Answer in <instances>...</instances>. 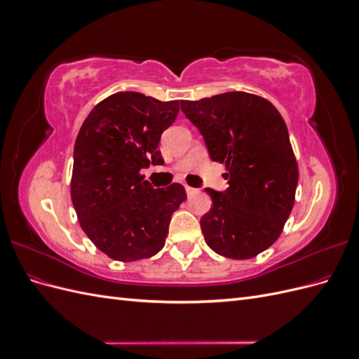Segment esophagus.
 Wrapping results in <instances>:
<instances>
[{"label": "esophagus", "mask_w": 359, "mask_h": 359, "mask_svg": "<svg viewBox=\"0 0 359 359\" xmlns=\"http://www.w3.org/2000/svg\"><path fill=\"white\" fill-rule=\"evenodd\" d=\"M186 191H187V196H194V194L199 193L198 189H193V187H189V186H186Z\"/></svg>", "instance_id": "esophagus-1"}]
</instances>
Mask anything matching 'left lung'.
<instances>
[{
	"label": "left lung",
	"instance_id": "8db88e82",
	"mask_svg": "<svg viewBox=\"0 0 359 359\" xmlns=\"http://www.w3.org/2000/svg\"><path fill=\"white\" fill-rule=\"evenodd\" d=\"M180 104L211 160L227 170L224 191L205 189L212 201L201 219L205 241L226 257H255L276 243L295 202L298 166L283 118L268 100L243 91Z\"/></svg>",
	"mask_w": 359,
	"mask_h": 359
}]
</instances>
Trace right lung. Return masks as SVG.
I'll use <instances>...</instances> for the list:
<instances>
[{"mask_svg":"<svg viewBox=\"0 0 359 359\" xmlns=\"http://www.w3.org/2000/svg\"><path fill=\"white\" fill-rule=\"evenodd\" d=\"M178 112V100L124 91L97 104L79 130L72 202L86 236L111 259L132 262L158 253L172 214L187 199L181 184L154 189L139 173L163 163L157 147Z\"/></svg>","mask_w":359,"mask_h":359,"instance_id":"1","label":"right lung"}]
</instances>
